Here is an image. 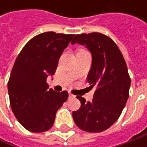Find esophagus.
Instances as JSON below:
<instances>
[{
  "label": "esophagus",
  "instance_id": "esophagus-1",
  "mask_svg": "<svg viewBox=\"0 0 147 147\" xmlns=\"http://www.w3.org/2000/svg\"><path fill=\"white\" fill-rule=\"evenodd\" d=\"M69 96L70 98H73V97H74V96L73 94H71L70 92H69Z\"/></svg>",
  "mask_w": 147,
  "mask_h": 147
}]
</instances>
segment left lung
<instances>
[{"label": "left lung", "instance_id": "left-lung-1", "mask_svg": "<svg viewBox=\"0 0 147 147\" xmlns=\"http://www.w3.org/2000/svg\"><path fill=\"white\" fill-rule=\"evenodd\" d=\"M75 43L84 46L92 55L88 82L96 91L92 101L77 96L81 107L73 112V119L83 131L100 133L112 126L121 115L131 79L123 55L109 37L99 32L78 34L71 44Z\"/></svg>", "mask_w": 147, "mask_h": 147}]
</instances>
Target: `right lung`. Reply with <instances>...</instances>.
Masks as SVG:
<instances>
[{"label": "right lung", "instance_id": "add662e5", "mask_svg": "<svg viewBox=\"0 0 147 147\" xmlns=\"http://www.w3.org/2000/svg\"><path fill=\"white\" fill-rule=\"evenodd\" d=\"M74 35L54 32L37 35L24 46L14 62L8 82L12 111L28 131L42 133L52 127L56 112L69 97L68 92L48 89L58 61Z\"/></svg>", "mask_w": 147, "mask_h": 147}]
</instances>
